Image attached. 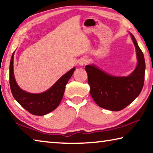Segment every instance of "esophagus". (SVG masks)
Returning <instances> with one entry per match:
<instances>
[{
    "label": "esophagus",
    "mask_w": 153,
    "mask_h": 153,
    "mask_svg": "<svg viewBox=\"0 0 153 153\" xmlns=\"http://www.w3.org/2000/svg\"><path fill=\"white\" fill-rule=\"evenodd\" d=\"M88 63V59L86 57H83L82 59H80V60L79 61V65L80 66H84Z\"/></svg>",
    "instance_id": "1"
}]
</instances>
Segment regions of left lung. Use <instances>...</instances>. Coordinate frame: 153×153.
I'll return each mask as SVG.
<instances>
[{"label": "left lung", "mask_w": 153, "mask_h": 153, "mask_svg": "<svg viewBox=\"0 0 153 153\" xmlns=\"http://www.w3.org/2000/svg\"><path fill=\"white\" fill-rule=\"evenodd\" d=\"M135 46L138 63L128 76H115L106 73L94 65H86L90 94L95 102L105 109L119 111L132 102L140 94L144 82V55L132 33H129Z\"/></svg>", "instance_id": "obj_1"}]
</instances>
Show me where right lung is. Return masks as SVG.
Segmentation results:
<instances>
[{"mask_svg":"<svg viewBox=\"0 0 153 153\" xmlns=\"http://www.w3.org/2000/svg\"><path fill=\"white\" fill-rule=\"evenodd\" d=\"M13 53L9 66V83L12 94L17 102L28 112L34 115H45L52 112L60 104L63 98L65 86L73 75L76 68L74 67L61 76L55 84L46 91L33 94L21 89L15 79Z\"/></svg>","mask_w":153,"mask_h":153,"instance_id":"1","label":"right lung"}]
</instances>
